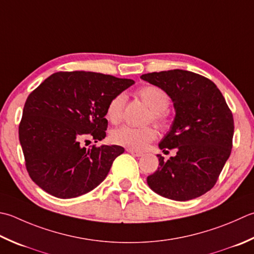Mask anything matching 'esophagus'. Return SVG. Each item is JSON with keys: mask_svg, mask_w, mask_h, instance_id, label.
Returning <instances> with one entry per match:
<instances>
[{"mask_svg": "<svg viewBox=\"0 0 254 254\" xmlns=\"http://www.w3.org/2000/svg\"><path fill=\"white\" fill-rule=\"evenodd\" d=\"M127 152L130 153V154H132L133 156H137V157H141V156H143V155H144L143 153H141V152H136V151H134V150H131V148H127Z\"/></svg>", "mask_w": 254, "mask_h": 254, "instance_id": "1", "label": "esophagus"}]
</instances>
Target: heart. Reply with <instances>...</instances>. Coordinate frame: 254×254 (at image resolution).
I'll return each instance as SVG.
<instances>
[{
	"mask_svg": "<svg viewBox=\"0 0 254 254\" xmlns=\"http://www.w3.org/2000/svg\"><path fill=\"white\" fill-rule=\"evenodd\" d=\"M138 96L142 101L151 109L153 112V120L158 124H164L163 112L166 110L170 103V98L167 93L157 86H144L138 90ZM127 102V96L124 93H119L113 97L109 102L106 111V116L109 121L119 123L122 120L124 106ZM156 137V131L153 127H121L114 130L111 134L113 143L131 150L141 151L147 146Z\"/></svg>",
	"mask_w": 254,
	"mask_h": 254,
	"instance_id": "b5f03b06",
	"label": "heart"
}]
</instances>
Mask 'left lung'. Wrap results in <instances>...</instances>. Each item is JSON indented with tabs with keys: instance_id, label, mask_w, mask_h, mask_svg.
<instances>
[{
	"instance_id": "8db88e82",
	"label": "left lung",
	"mask_w": 254,
	"mask_h": 254,
	"mask_svg": "<svg viewBox=\"0 0 254 254\" xmlns=\"http://www.w3.org/2000/svg\"><path fill=\"white\" fill-rule=\"evenodd\" d=\"M141 79L163 89L175 109L158 147L177 153L167 161L157 154L160 166L147 176V185L177 201L203 195L215 186L232 148L235 126L225 98L209 79L182 69L145 73Z\"/></svg>"
}]
</instances>
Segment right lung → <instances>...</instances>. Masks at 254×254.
<instances>
[{
  "label": "right lung",
  "instance_id": "right-lung-1",
  "mask_svg": "<svg viewBox=\"0 0 254 254\" xmlns=\"http://www.w3.org/2000/svg\"><path fill=\"white\" fill-rule=\"evenodd\" d=\"M131 79L90 71L49 76L29 94L18 127L19 143L32 181L51 195L68 199L94 190L107 177L119 145L81 146L84 137H106V111Z\"/></svg>",
  "mask_w": 254,
  "mask_h": 254
}]
</instances>
